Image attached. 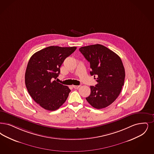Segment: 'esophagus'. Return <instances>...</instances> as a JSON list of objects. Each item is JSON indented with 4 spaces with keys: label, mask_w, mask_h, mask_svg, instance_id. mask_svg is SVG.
<instances>
[{
    "label": "esophagus",
    "mask_w": 154,
    "mask_h": 154,
    "mask_svg": "<svg viewBox=\"0 0 154 154\" xmlns=\"http://www.w3.org/2000/svg\"><path fill=\"white\" fill-rule=\"evenodd\" d=\"M72 86L74 89H78L79 88H80V85H73Z\"/></svg>",
    "instance_id": "1"
}]
</instances>
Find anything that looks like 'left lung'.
<instances>
[{"instance_id": "8db88e82", "label": "left lung", "mask_w": 154, "mask_h": 154, "mask_svg": "<svg viewBox=\"0 0 154 154\" xmlns=\"http://www.w3.org/2000/svg\"><path fill=\"white\" fill-rule=\"evenodd\" d=\"M80 52L90 62L91 75L97 77V84L91 86L87 101L96 109L109 106L121 92L125 79V70L119 55L103 45L96 44L81 47Z\"/></svg>"}]
</instances>
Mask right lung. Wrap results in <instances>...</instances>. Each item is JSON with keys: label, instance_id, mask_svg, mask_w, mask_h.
<instances>
[{"label": "right lung", "instance_id": "right-lung-1", "mask_svg": "<svg viewBox=\"0 0 154 154\" xmlns=\"http://www.w3.org/2000/svg\"><path fill=\"white\" fill-rule=\"evenodd\" d=\"M76 47L51 46L32 55L25 73V84L32 99L45 109H58L68 98L70 89L55 81L60 67Z\"/></svg>", "mask_w": 154, "mask_h": 154}]
</instances>
